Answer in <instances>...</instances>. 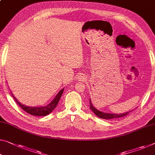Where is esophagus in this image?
Listing matches in <instances>:
<instances>
[{"label": "esophagus", "mask_w": 155, "mask_h": 155, "mask_svg": "<svg viewBox=\"0 0 155 155\" xmlns=\"http://www.w3.org/2000/svg\"><path fill=\"white\" fill-rule=\"evenodd\" d=\"M85 79H86V78L84 74H80L78 76V80L80 81H84Z\"/></svg>", "instance_id": "obj_1"}]
</instances>
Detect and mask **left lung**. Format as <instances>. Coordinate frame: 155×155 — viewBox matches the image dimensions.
Wrapping results in <instances>:
<instances>
[{"label": "left lung", "mask_w": 155, "mask_h": 155, "mask_svg": "<svg viewBox=\"0 0 155 155\" xmlns=\"http://www.w3.org/2000/svg\"><path fill=\"white\" fill-rule=\"evenodd\" d=\"M90 108L92 110V111L97 116H98L99 117L102 119H115V118H118V117H124L125 115H127L129 112H126L124 113V114H108V113H104V112H101L100 110H99L97 109V108H94L93 107V105L92 104L91 99H90Z\"/></svg>", "instance_id": "left-lung-1"}]
</instances>
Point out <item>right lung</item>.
<instances>
[{"label":"right lung","mask_w":155,"mask_h":155,"mask_svg":"<svg viewBox=\"0 0 155 155\" xmlns=\"http://www.w3.org/2000/svg\"><path fill=\"white\" fill-rule=\"evenodd\" d=\"M64 88L62 89L57 94V95L55 96V97L53 100V101L50 104H48V105L45 106V107H27V106H25L22 104H21L19 101H18L17 99L15 98V97H14L13 94L11 92L12 96L15 100V102L18 104V106L22 108L24 111H26L28 114L35 115V116H45V115H47L49 114L50 113H51L53 110H54V108L57 107L58 104V101L61 99L62 94L63 93Z\"/></svg>","instance_id":"right-lung-1"}]
</instances>
